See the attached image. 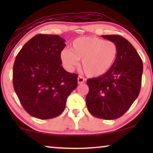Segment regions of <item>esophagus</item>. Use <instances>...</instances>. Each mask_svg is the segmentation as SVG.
I'll list each match as a JSON object with an SVG mask.
<instances>
[{"mask_svg":"<svg viewBox=\"0 0 153 153\" xmlns=\"http://www.w3.org/2000/svg\"><path fill=\"white\" fill-rule=\"evenodd\" d=\"M77 81H78V83L79 84H81V83H83L85 81V79L83 78L82 76H79L78 79H77Z\"/></svg>","mask_w":153,"mask_h":153,"instance_id":"obj_1","label":"esophagus"}]
</instances>
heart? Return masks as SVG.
<instances>
[{"label":"heart","mask_w":153,"mask_h":153,"mask_svg":"<svg viewBox=\"0 0 153 153\" xmlns=\"http://www.w3.org/2000/svg\"><path fill=\"white\" fill-rule=\"evenodd\" d=\"M118 47L112 41L96 37H81L72 42V50L64 49L60 60L68 71H72L81 60V68L88 76H98L111 68L118 55Z\"/></svg>","instance_id":"b5f03b06"}]
</instances>
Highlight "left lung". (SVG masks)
<instances>
[{
    "label": "left lung",
    "mask_w": 153,
    "mask_h": 153,
    "mask_svg": "<svg viewBox=\"0 0 153 153\" xmlns=\"http://www.w3.org/2000/svg\"><path fill=\"white\" fill-rule=\"evenodd\" d=\"M118 47V55L105 74L88 79L89 92L85 102L89 112L97 118L114 120L122 116L139 95L143 62L137 50L124 37L102 35Z\"/></svg>",
    "instance_id": "obj_1"
}]
</instances>
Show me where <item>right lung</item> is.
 Here are the masks:
<instances>
[{
	"mask_svg": "<svg viewBox=\"0 0 153 153\" xmlns=\"http://www.w3.org/2000/svg\"><path fill=\"white\" fill-rule=\"evenodd\" d=\"M65 42L57 35L38 34L16 57L14 89L24 109L36 118L51 119L61 114L68 96L77 87L78 75L61 65Z\"/></svg>",
	"mask_w": 153,
	"mask_h": 153,
	"instance_id": "right-lung-1",
	"label": "right lung"
}]
</instances>
